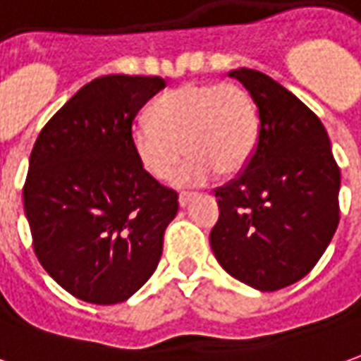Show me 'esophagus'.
<instances>
[{
    "label": "esophagus",
    "instance_id": "1",
    "mask_svg": "<svg viewBox=\"0 0 361 361\" xmlns=\"http://www.w3.org/2000/svg\"><path fill=\"white\" fill-rule=\"evenodd\" d=\"M195 198V195H188V192H180L178 195V204H180V208H185V206L190 204V200Z\"/></svg>",
    "mask_w": 361,
    "mask_h": 361
}]
</instances>
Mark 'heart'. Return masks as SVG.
Masks as SVG:
<instances>
[{"label":"heart","mask_w":361,"mask_h":361,"mask_svg":"<svg viewBox=\"0 0 361 361\" xmlns=\"http://www.w3.org/2000/svg\"><path fill=\"white\" fill-rule=\"evenodd\" d=\"M259 141V109L252 94L233 82H188L163 94L151 121L131 128V145L155 180H169L185 157L176 185H204L235 176L252 161Z\"/></svg>","instance_id":"obj_1"}]
</instances>
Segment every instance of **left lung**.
I'll list each match as a JSON object with an SVG mask.
<instances>
[{"label":"left lung","mask_w":361,"mask_h":361,"mask_svg":"<svg viewBox=\"0 0 361 361\" xmlns=\"http://www.w3.org/2000/svg\"><path fill=\"white\" fill-rule=\"evenodd\" d=\"M259 109V141L232 183L216 188L210 232L218 263L257 290L297 283L324 253L340 220L338 169L322 121L267 74L238 68Z\"/></svg>","instance_id":"8db88e82"}]
</instances>
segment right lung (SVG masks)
<instances>
[{"mask_svg": "<svg viewBox=\"0 0 361 361\" xmlns=\"http://www.w3.org/2000/svg\"><path fill=\"white\" fill-rule=\"evenodd\" d=\"M165 86L159 76H100L35 141L25 216L41 265L76 299L123 302L159 265L178 196L141 166L131 126Z\"/></svg>", "mask_w": 361, "mask_h": 361, "instance_id": "add662e5", "label": "right lung"}]
</instances>
